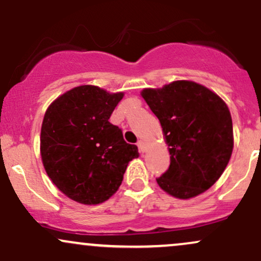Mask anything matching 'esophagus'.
Listing matches in <instances>:
<instances>
[{
	"label": "esophagus",
	"mask_w": 261,
	"mask_h": 261,
	"mask_svg": "<svg viewBox=\"0 0 261 261\" xmlns=\"http://www.w3.org/2000/svg\"><path fill=\"white\" fill-rule=\"evenodd\" d=\"M137 146H139L140 152H142V153L146 151V142L143 140H140L139 142H137Z\"/></svg>",
	"instance_id": "obj_1"
}]
</instances>
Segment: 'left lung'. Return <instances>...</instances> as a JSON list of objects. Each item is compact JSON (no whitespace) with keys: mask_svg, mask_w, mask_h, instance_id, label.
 <instances>
[{"mask_svg":"<svg viewBox=\"0 0 261 261\" xmlns=\"http://www.w3.org/2000/svg\"><path fill=\"white\" fill-rule=\"evenodd\" d=\"M141 95L160 120L169 148V168L157 178L158 185L178 199H190L211 188L233 151L232 118L226 103L191 81L146 88Z\"/></svg>","mask_w":261,"mask_h":261,"instance_id":"8db88e82","label":"left lung"}]
</instances>
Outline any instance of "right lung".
<instances>
[{
    "label": "right lung",
    "mask_w": 261,
    "mask_h": 261,
    "mask_svg": "<svg viewBox=\"0 0 261 261\" xmlns=\"http://www.w3.org/2000/svg\"><path fill=\"white\" fill-rule=\"evenodd\" d=\"M124 93L80 86L60 95L47 108L40 134L44 168L70 199L97 205L121 185L128 162L139 157L136 145L110 124Z\"/></svg>",
    "instance_id": "right-lung-1"
}]
</instances>
